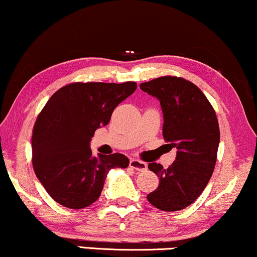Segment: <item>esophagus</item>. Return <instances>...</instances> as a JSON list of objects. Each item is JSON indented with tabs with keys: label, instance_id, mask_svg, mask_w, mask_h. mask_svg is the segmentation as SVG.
Wrapping results in <instances>:
<instances>
[{
	"label": "esophagus",
	"instance_id": "1",
	"mask_svg": "<svg viewBox=\"0 0 257 257\" xmlns=\"http://www.w3.org/2000/svg\"><path fill=\"white\" fill-rule=\"evenodd\" d=\"M130 167L134 168L136 171L143 172L147 170V164L143 161H140V160L137 159H131V161H130Z\"/></svg>",
	"mask_w": 257,
	"mask_h": 257
}]
</instances>
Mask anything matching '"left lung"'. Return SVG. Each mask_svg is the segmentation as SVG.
Instances as JSON below:
<instances>
[{"mask_svg":"<svg viewBox=\"0 0 257 257\" xmlns=\"http://www.w3.org/2000/svg\"><path fill=\"white\" fill-rule=\"evenodd\" d=\"M141 90L158 98L164 114L162 135L177 149L168 168L149 164L159 177L148 201L164 212H176L197 200L215 167L220 143L219 123L212 104L195 84L177 77H160L142 83Z\"/></svg>","mask_w":257,"mask_h":257,"instance_id":"obj_1","label":"left lung"}]
</instances>
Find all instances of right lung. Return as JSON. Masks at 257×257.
Returning <instances> with one entry per match:
<instances>
[{"label":"right lung","instance_id":"add662e5","mask_svg":"<svg viewBox=\"0 0 257 257\" xmlns=\"http://www.w3.org/2000/svg\"><path fill=\"white\" fill-rule=\"evenodd\" d=\"M136 89L135 81L73 83L44 105L33 127L32 164L57 203L71 209L89 207L101 195L109 171L127 167L130 160L122 154L93 156L90 142Z\"/></svg>","mask_w":257,"mask_h":257}]
</instances>
